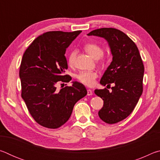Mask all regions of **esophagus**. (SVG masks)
Wrapping results in <instances>:
<instances>
[{
    "instance_id": "1",
    "label": "esophagus",
    "mask_w": 160,
    "mask_h": 160,
    "mask_svg": "<svg viewBox=\"0 0 160 160\" xmlns=\"http://www.w3.org/2000/svg\"><path fill=\"white\" fill-rule=\"evenodd\" d=\"M92 91L91 90H90V89H88V94H88V96H90V95H92Z\"/></svg>"
}]
</instances>
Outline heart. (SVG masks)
I'll return each mask as SVG.
<instances>
[{
	"label": "heart",
	"mask_w": 160,
	"mask_h": 160,
	"mask_svg": "<svg viewBox=\"0 0 160 160\" xmlns=\"http://www.w3.org/2000/svg\"><path fill=\"white\" fill-rule=\"evenodd\" d=\"M85 50L89 54L96 59H100V63L104 65L107 61V57L104 56V49L101 46L96 43H88L85 45ZM77 55L76 51H71L68 56V63L70 66H73L75 64V57ZM98 77V73L95 71L90 70H82L77 75V80L80 82L84 84L85 85L91 87L93 86L95 83V80Z\"/></svg>",
	"instance_id": "heart-1"
}]
</instances>
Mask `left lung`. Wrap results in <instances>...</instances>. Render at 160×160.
Instances as JSON below:
<instances>
[{"label":"left lung","mask_w":160,"mask_h":160,"mask_svg":"<svg viewBox=\"0 0 160 160\" xmlns=\"http://www.w3.org/2000/svg\"><path fill=\"white\" fill-rule=\"evenodd\" d=\"M88 36L104 38L109 43L113 56L112 61L100 80L102 85H111L112 91L107 88L95 90L104 105L99 111V116L109 124L118 123L131 114L142 93L144 75L139 50L131 38L115 28H100L90 32Z\"/></svg>","instance_id":"1"}]
</instances>
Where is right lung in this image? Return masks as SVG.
I'll return each mask as SVG.
<instances>
[{"mask_svg":"<svg viewBox=\"0 0 160 160\" xmlns=\"http://www.w3.org/2000/svg\"><path fill=\"white\" fill-rule=\"evenodd\" d=\"M81 32H45L23 54L19 72L21 95L32 118L45 128L63 126L70 117L75 103L87 94L85 87L78 82L56 90L59 82H69L72 79L64 74L68 69L65 53Z\"/></svg>","mask_w":160,"mask_h":160,"instance_id":"add662e5","label":"right lung"}]
</instances>
